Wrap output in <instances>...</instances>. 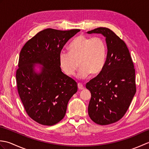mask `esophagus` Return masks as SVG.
Masks as SVG:
<instances>
[{
	"instance_id": "1",
	"label": "esophagus",
	"mask_w": 149,
	"mask_h": 149,
	"mask_svg": "<svg viewBox=\"0 0 149 149\" xmlns=\"http://www.w3.org/2000/svg\"><path fill=\"white\" fill-rule=\"evenodd\" d=\"M77 86H78V88H79V90H83L84 88V87L83 86V84H81V83H78Z\"/></svg>"
}]
</instances>
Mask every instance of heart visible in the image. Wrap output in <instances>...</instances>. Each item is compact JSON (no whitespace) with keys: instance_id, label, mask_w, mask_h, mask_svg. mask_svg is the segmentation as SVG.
I'll list each match as a JSON object with an SVG mask.
<instances>
[{"instance_id":"heart-1","label":"heart","mask_w":149,"mask_h":149,"mask_svg":"<svg viewBox=\"0 0 149 149\" xmlns=\"http://www.w3.org/2000/svg\"><path fill=\"white\" fill-rule=\"evenodd\" d=\"M68 49V53H60L59 60L63 72L68 76L75 74L79 66L81 68L77 77L84 79L90 74H99L105 65L107 47L104 40L100 37L91 38L83 35L77 36Z\"/></svg>"}]
</instances>
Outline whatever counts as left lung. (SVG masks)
Listing matches in <instances>:
<instances>
[{"label":"left lung","mask_w":149,"mask_h":149,"mask_svg":"<svg viewBox=\"0 0 149 149\" xmlns=\"http://www.w3.org/2000/svg\"><path fill=\"white\" fill-rule=\"evenodd\" d=\"M106 38L107 53L103 69L86 84L91 97L88 115L97 124L105 125L121 119L136 91L135 69L127 45L106 27L88 31Z\"/></svg>","instance_id":"obj_1"}]
</instances>
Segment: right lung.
Instances as JSON below:
<instances>
[{"mask_svg": "<svg viewBox=\"0 0 149 149\" xmlns=\"http://www.w3.org/2000/svg\"><path fill=\"white\" fill-rule=\"evenodd\" d=\"M79 29H46L30 39L22 49L16 74L18 92L26 111L34 121L53 125L64 118L77 84L63 74L59 56L66 43ZM43 66L35 72L33 64Z\"/></svg>", "mask_w": 149, "mask_h": 149, "instance_id": "add662e5", "label": "right lung"}]
</instances>
